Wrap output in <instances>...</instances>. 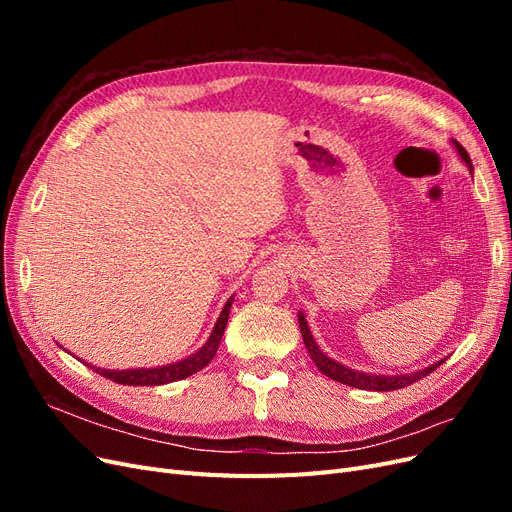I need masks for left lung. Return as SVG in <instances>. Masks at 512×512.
I'll use <instances>...</instances> for the list:
<instances>
[{"label": "left lung", "instance_id": "obj_1", "mask_svg": "<svg viewBox=\"0 0 512 512\" xmlns=\"http://www.w3.org/2000/svg\"><path fill=\"white\" fill-rule=\"evenodd\" d=\"M451 145L455 147L457 156L461 158V162L468 166L470 175H474V168H472V160L468 156V151L463 149L457 141H451ZM299 329H301V335H303V344L309 352V356H312V361L316 363V367L322 371L324 376L335 380V382H342L346 386H354V389H363V391H395V389H404V386H410L414 384L416 380H421L425 376H429L433 369L440 367L446 359L442 361H436L433 365H427L423 369H414V371H408V374H371V371H359V369H352V367H346L339 361L331 359V356L324 354L320 350V346L316 344V339L312 335V331H309L307 327V320H305V314L299 312Z\"/></svg>", "mask_w": 512, "mask_h": 512}]
</instances>
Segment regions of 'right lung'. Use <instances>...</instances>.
Instances as JSON below:
<instances>
[{
	"label": "right lung",
	"mask_w": 512,
	"mask_h": 512,
	"mask_svg": "<svg viewBox=\"0 0 512 512\" xmlns=\"http://www.w3.org/2000/svg\"><path fill=\"white\" fill-rule=\"evenodd\" d=\"M235 301V297H230L222 312L215 320V327L211 331V335L207 337V342L200 346L194 354L185 356L181 361L175 363H166V365H158V367H136V369H104V367H96L91 363H85L89 369L98 371L100 376L113 380L117 384H128V386H160V384H168V382H177L188 378L196 371L203 369L205 365L211 363V359L215 356L220 348L222 342V335L226 329V322H228V314H230V305Z\"/></svg>",
	"instance_id": "right-lung-1"
}]
</instances>
